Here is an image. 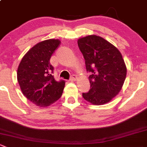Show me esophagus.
I'll return each instance as SVG.
<instances>
[{
	"label": "esophagus",
	"instance_id": "obj_1",
	"mask_svg": "<svg viewBox=\"0 0 147 147\" xmlns=\"http://www.w3.org/2000/svg\"><path fill=\"white\" fill-rule=\"evenodd\" d=\"M77 79V76L75 75H72V76L70 77V78H69V80L70 81H75V80H76Z\"/></svg>",
	"mask_w": 147,
	"mask_h": 147
}]
</instances>
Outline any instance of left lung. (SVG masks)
I'll return each instance as SVG.
<instances>
[{
    "label": "left lung",
    "instance_id": "left-lung-1",
    "mask_svg": "<svg viewBox=\"0 0 147 147\" xmlns=\"http://www.w3.org/2000/svg\"><path fill=\"white\" fill-rule=\"evenodd\" d=\"M85 60L86 69L90 72V89L82 93L86 101L102 105L112 100L124 84L127 69L117 48L102 37L91 35L78 41Z\"/></svg>",
    "mask_w": 147,
    "mask_h": 147
}]
</instances>
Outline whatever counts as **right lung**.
Returning a JSON list of instances; mask_svg holds the SVG:
<instances>
[{"label":"right lung","mask_w":147,"mask_h":147,"mask_svg":"<svg viewBox=\"0 0 147 147\" xmlns=\"http://www.w3.org/2000/svg\"><path fill=\"white\" fill-rule=\"evenodd\" d=\"M58 39H48L32 47L24 55L18 69V81L23 94L38 106H49L61 98L65 81H56L50 63L60 44Z\"/></svg>","instance_id":"right-lung-1"}]
</instances>
